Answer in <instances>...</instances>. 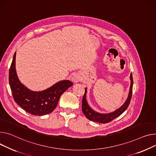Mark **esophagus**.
Here are the masks:
<instances>
[{"instance_id":"obj_1","label":"esophagus","mask_w":156,"mask_h":156,"mask_svg":"<svg viewBox=\"0 0 156 156\" xmlns=\"http://www.w3.org/2000/svg\"><path fill=\"white\" fill-rule=\"evenodd\" d=\"M81 80V77L78 74H75L71 77V81L76 83Z\"/></svg>"}]
</instances>
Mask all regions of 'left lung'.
Segmentation results:
<instances>
[{
	"mask_svg": "<svg viewBox=\"0 0 156 156\" xmlns=\"http://www.w3.org/2000/svg\"><path fill=\"white\" fill-rule=\"evenodd\" d=\"M130 86L129 95L126 101L124 102L123 104L119 108L117 109L114 112H112L108 113H101L97 112L94 110H93L90 107L87 100V88H85V94L82 99V112L84 113L85 117L88 120L93 122H96L101 123H107L108 122H111L113 119H115V118L118 117L119 116H120L121 114L128 108L129 103L130 102L131 98H132V86H133V78H132V73L130 74Z\"/></svg>",
	"mask_w": 156,
	"mask_h": 156,
	"instance_id": "8db88e82",
	"label": "left lung"
}]
</instances>
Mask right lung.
<instances>
[{
    "mask_svg": "<svg viewBox=\"0 0 156 156\" xmlns=\"http://www.w3.org/2000/svg\"><path fill=\"white\" fill-rule=\"evenodd\" d=\"M16 52L9 75V85L14 101L25 111L34 115L43 116L51 113L56 107L61 95L73 85L71 81H60L41 91L30 90L18 78L16 70Z\"/></svg>",
    "mask_w": 156,
    "mask_h": 156,
    "instance_id": "obj_1",
    "label": "right lung"
}]
</instances>
